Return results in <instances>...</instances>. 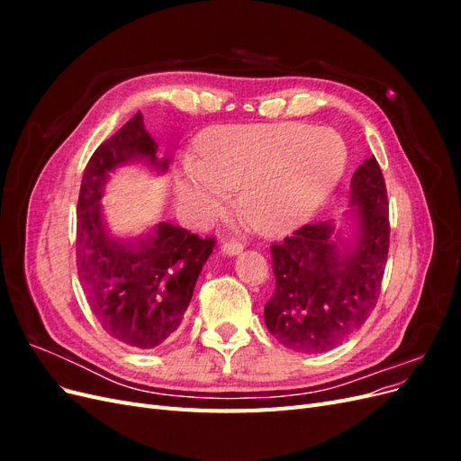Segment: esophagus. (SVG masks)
I'll use <instances>...</instances> for the list:
<instances>
[{
    "mask_svg": "<svg viewBox=\"0 0 461 461\" xmlns=\"http://www.w3.org/2000/svg\"><path fill=\"white\" fill-rule=\"evenodd\" d=\"M242 249H244V246L240 242H225L221 246V254L232 258V256H239Z\"/></svg>",
    "mask_w": 461,
    "mask_h": 461,
    "instance_id": "34e87169",
    "label": "esophagus"
}]
</instances>
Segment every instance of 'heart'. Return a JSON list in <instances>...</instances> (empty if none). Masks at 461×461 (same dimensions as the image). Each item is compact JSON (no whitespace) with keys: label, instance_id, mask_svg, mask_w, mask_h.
Masks as SVG:
<instances>
[{"label":"heart","instance_id":"b5f03b06","mask_svg":"<svg viewBox=\"0 0 461 461\" xmlns=\"http://www.w3.org/2000/svg\"><path fill=\"white\" fill-rule=\"evenodd\" d=\"M346 167V146L332 129L305 122L234 124L207 131L198 156L178 159L175 190L192 225L227 212L242 186L240 209L254 229L276 236L310 221Z\"/></svg>","mask_w":461,"mask_h":461}]
</instances>
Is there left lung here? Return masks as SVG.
<instances>
[{
  "mask_svg": "<svg viewBox=\"0 0 461 461\" xmlns=\"http://www.w3.org/2000/svg\"><path fill=\"white\" fill-rule=\"evenodd\" d=\"M339 221L303 225L271 246L275 294L265 325L290 350H332L366 323L381 292L388 256V202L375 156L361 163Z\"/></svg>",
  "mask_w": 461,
  "mask_h": 461,
  "instance_id": "left-lung-1",
  "label": "left lung"
}]
</instances>
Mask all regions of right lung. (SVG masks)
Here are the masks:
<instances>
[{"mask_svg": "<svg viewBox=\"0 0 461 461\" xmlns=\"http://www.w3.org/2000/svg\"><path fill=\"white\" fill-rule=\"evenodd\" d=\"M124 165H142L158 176L169 169L142 113L94 151L82 175L77 267L92 313L109 337L151 350L178 329L213 240L165 221L138 234L111 230L102 198L111 175Z\"/></svg>", "mask_w": 461, "mask_h": 461, "instance_id": "right-lung-1", "label": "right lung"}]
</instances>
